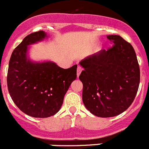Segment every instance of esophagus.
Listing matches in <instances>:
<instances>
[{
    "mask_svg": "<svg viewBox=\"0 0 149 149\" xmlns=\"http://www.w3.org/2000/svg\"><path fill=\"white\" fill-rule=\"evenodd\" d=\"M81 70H82V68H81V66H79H79H78V68H77V77H79V75H80V73H81Z\"/></svg>",
    "mask_w": 149,
    "mask_h": 149,
    "instance_id": "esophagus-1",
    "label": "esophagus"
}]
</instances>
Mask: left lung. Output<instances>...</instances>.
<instances>
[{"label":"left lung","mask_w":149,"mask_h":149,"mask_svg":"<svg viewBox=\"0 0 149 149\" xmlns=\"http://www.w3.org/2000/svg\"><path fill=\"white\" fill-rule=\"evenodd\" d=\"M107 38L113 45L80 61L82 100L99 117H111L128 109L137 93L140 66L132 45L116 35Z\"/></svg>","instance_id":"obj_1"}]
</instances>
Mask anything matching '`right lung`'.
<instances>
[{
  "instance_id": "add662e5",
  "label": "right lung",
  "mask_w": 149,
  "mask_h": 149,
  "mask_svg": "<svg viewBox=\"0 0 149 149\" xmlns=\"http://www.w3.org/2000/svg\"><path fill=\"white\" fill-rule=\"evenodd\" d=\"M47 37L40 30L26 36L13 50L7 73L8 91L18 108L33 117L46 118L60 110L70 85L76 79L77 65L64 69L51 61L27 58L28 45Z\"/></svg>"
}]
</instances>
